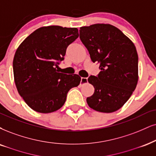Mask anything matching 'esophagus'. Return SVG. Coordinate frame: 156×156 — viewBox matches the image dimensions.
I'll return each instance as SVG.
<instances>
[{
  "label": "esophagus",
  "mask_w": 156,
  "mask_h": 156,
  "mask_svg": "<svg viewBox=\"0 0 156 156\" xmlns=\"http://www.w3.org/2000/svg\"><path fill=\"white\" fill-rule=\"evenodd\" d=\"M88 81H87V78L86 77H82L81 78V82H80V85H82V84H86Z\"/></svg>",
  "instance_id": "1"
}]
</instances>
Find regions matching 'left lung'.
I'll return each instance as SVG.
<instances>
[{"instance_id":"obj_1","label":"left lung","mask_w":156,"mask_h":156,"mask_svg":"<svg viewBox=\"0 0 156 156\" xmlns=\"http://www.w3.org/2000/svg\"><path fill=\"white\" fill-rule=\"evenodd\" d=\"M80 38L93 63H100L98 76H90L95 88L87 103L94 110L112 113L131 97L138 81V55L132 40L116 27L95 24L82 27Z\"/></svg>"}]
</instances>
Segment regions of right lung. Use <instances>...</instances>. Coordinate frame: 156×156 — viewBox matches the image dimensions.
<instances>
[{"label": "right lung", "instance_id": "1", "mask_svg": "<svg viewBox=\"0 0 156 156\" xmlns=\"http://www.w3.org/2000/svg\"><path fill=\"white\" fill-rule=\"evenodd\" d=\"M79 37L76 28L48 26L30 34L21 43L13 61L17 90L32 110L48 113L64 104L67 93L81 82L78 74L58 72L67 47Z\"/></svg>", "mask_w": 156, "mask_h": 156}]
</instances>
